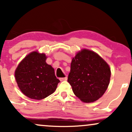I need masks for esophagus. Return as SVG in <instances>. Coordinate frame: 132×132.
<instances>
[{
	"mask_svg": "<svg viewBox=\"0 0 132 132\" xmlns=\"http://www.w3.org/2000/svg\"><path fill=\"white\" fill-rule=\"evenodd\" d=\"M68 79V78L67 77H65V78H60V80L61 81H66V80Z\"/></svg>",
	"mask_w": 132,
	"mask_h": 132,
	"instance_id": "esophagus-1",
	"label": "esophagus"
}]
</instances>
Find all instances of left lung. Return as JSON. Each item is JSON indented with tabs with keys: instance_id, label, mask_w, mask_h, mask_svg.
Instances as JSON below:
<instances>
[{
	"instance_id": "obj_1",
	"label": "left lung",
	"mask_w": 132,
	"mask_h": 132,
	"mask_svg": "<svg viewBox=\"0 0 132 132\" xmlns=\"http://www.w3.org/2000/svg\"><path fill=\"white\" fill-rule=\"evenodd\" d=\"M110 75L109 66L102 57L84 49L72 58L68 82L76 96L84 102H93L105 93Z\"/></svg>"
}]
</instances>
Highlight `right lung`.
<instances>
[{
  "instance_id": "1",
  "label": "right lung",
  "mask_w": 132,
  "mask_h": 132,
  "mask_svg": "<svg viewBox=\"0 0 132 132\" xmlns=\"http://www.w3.org/2000/svg\"><path fill=\"white\" fill-rule=\"evenodd\" d=\"M46 56L34 51L27 55L15 72L19 89L30 99L40 100L54 92L60 81L54 69L46 64Z\"/></svg>"
}]
</instances>
